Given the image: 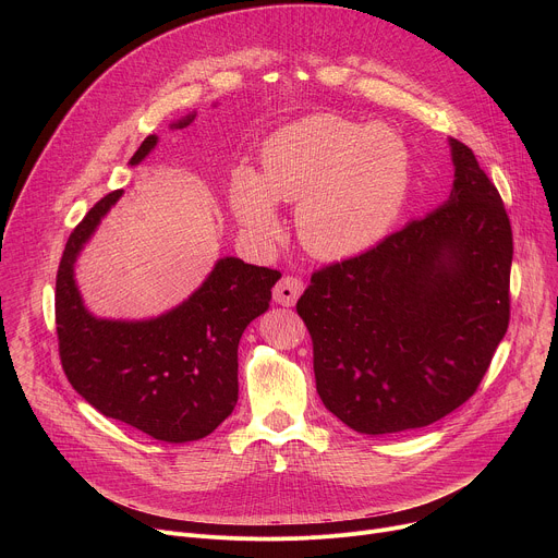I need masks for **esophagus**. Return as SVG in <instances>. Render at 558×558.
Segmentation results:
<instances>
[{
    "label": "esophagus",
    "instance_id": "esophagus-1",
    "mask_svg": "<svg viewBox=\"0 0 558 558\" xmlns=\"http://www.w3.org/2000/svg\"><path fill=\"white\" fill-rule=\"evenodd\" d=\"M304 291V282L295 276H282L274 287V300L282 306H293L300 293Z\"/></svg>",
    "mask_w": 558,
    "mask_h": 558
}]
</instances>
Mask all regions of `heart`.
<instances>
[{"label":"heart","instance_id":"heart-1","mask_svg":"<svg viewBox=\"0 0 558 558\" xmlns=\"http://www.w3.org/2000/svg\"><path fill=\"white\" fill-rule=\"evenodd\" d=\"M411 190V149L375 121L315 114L274 132L260 149V172L235 168L229 207L254 241L282 229L276 201L298 203L302 245L323 258L371 250L390 231Z\"/></svg>","mask_w":558,"mask_h":558}]
</instances>
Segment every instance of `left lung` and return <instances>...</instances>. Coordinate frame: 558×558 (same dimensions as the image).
I'll return each mask as SVG.
<instances>
[{
    "instance_id": "1",
    "label": "left lung",
    "mask_w": 558,
    "mask_h": 558,
    "mask_svg": "<svg viewBox=\"0 0 558 558\" xmlns=\"http://www.w3.org/2000/svg\"><path fill=\"white\" fill-rule=\"evenodd\" d=\"M448 201L368 252L323 267L298 300L323 404L364 435L428 426L474 395L510 323L512 229L468 145Z\"/></svg>"
}]
</instances>
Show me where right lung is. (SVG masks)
Returning <instances> with one entry per match:
<instances>
[{
  "mask_svg": "<svg viewBox=\"0 0 558 558\" xmlns=\"http://www.w3.org/2000/svg\"><path fill=\"white\" fill-rule=\"evenodd\" d=\"M196 114L172 123L185 128ZM158 143L149 134L130 158L138 166ZM123 190L104 196L70 233L54 291L61 366L72 388L101 415L158 441L214 433L238 402V342L269 308L280 271L220 258L179 306L149 320L95 317L74 282V263Z\"/></svg>",
  "mask_w": 558,
  "mask_h": 558,
  "instance_id": "right-lung-1",
  "label": "right lung"
}]
</instances>
